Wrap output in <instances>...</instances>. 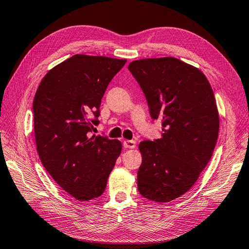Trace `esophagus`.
Instances as JSON below:
<instances>
[{
    "mask_svg": "<svg viewBox=\"0 0 249 249\" xmlns=\"http://www.w3.org/2000/svg\"><path fill=\"white\" fill-rule=\"evenodd\" d=\"M124 147L126 148H135L136 147V141L134 140H125L123 142Z\"/></svg>",
    "mask_w": 249,
    "mask_h": 249,
    "instance_id": "esophagus-1",
    "label": "esophagus"
}]
</instances>
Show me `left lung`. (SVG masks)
<instances>
[{
  "label": "left lung",
  "instance_id": "left-lung-1",
  "mask_svg": "<svg viewBox=\"0 0 249 249\" xmlns=\"http://www.w3.org/2000/svg\"><path fill=\"white\" fill-rule=\"evenodd\" d=\"M145 94L149 113L162 122L161 138L139 144L138 190L169 203L194 186L214 151L219 119L213 90L199 69L175 57L129 63Z\"/></svg>",
  "mask_w": 249,
  "mask_h": 249
}]
</instances>
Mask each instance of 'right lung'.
<instances>
[{
	"label": "right lung",
	"instance_id": "add662e5",
	"mask_svg": "<svg viewBox=\"0 0 249 249\" xmlns=\"http://www.w3.org/2000/svg\"><path fill=\"white\" fill-rule=\"evenodd\" d=\"M126 59L74 55L45 74L35 94L34 130L45 170L75 199L101 196L122 143L91 136L102 97ZM95 119H93V117Z\"/></svg>",
	"mask_w": 249,
	"mask_h": 249
}]
</instances>
